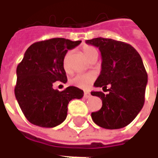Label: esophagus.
Masks as SVG:
<instances>
[{
  "instance_id": "1",
  "label": "esophagus",
  "mask_w": 158,
  "mask_h": 158,
  "mask_svg": "<svg viewBox=\"0 0 158 158\" xmlns=\"http://www.w3.org/2000/svg\"><path fill=\"white\" fill-rule=\"evenodd\" d=\"M85 98H89V97H90V93L88 92V91H85Z\"/></svg>"
}]
</instances>
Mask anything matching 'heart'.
Returning a JSON list of instances; mask_svg holds the SVG:
<instances>
[{"label": "heart", "mask_w": 158, "mask_h": 158, "mask_svg": "<svg viewBox=\"0 0 158 158\" xmlns=\"http://www.w3.org/2000/svg\"><path fill=\"white\" fill-rule=\"evenodd\" d=\"M82 50L84 55L85 56V57L89 61L93 57L98 56L97 50L92 45H83ZM70 55H71V52L69 51L62 58V68L67 72H69L70 70V66H69ZM95 79H96V76L93 73H83V74H77L75 77H73L71 80V83L76 87H79L81 89H87L92 84V82L95 81Z\"/></svg>", "instance_id": "obj_1"}]
</instances>
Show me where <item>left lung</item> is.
I'll use <instances>...</instances> for the list:
<instances>
[{
    "mask_svg": "<svg viewBox=\"0 0 158 158\" xmlns=\"http://www.w3.org/2000/svg\"><path fill=\"white\" fill-rule=\"evenodd\" d=\"M98 47L102 54V70L94 85L109 92L92 91L102 101V108L91 113L97 125L108 129H121L132 122L142 109L147 85V73L140 56L132 45L113 39L86 40Z\"/></svg>",
    "mask_w": 158,
    "mask_h": 158,
    "instance_id": "left-lung-1",
    "label": "left lung"
}]
</instances>
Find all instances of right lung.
Here are the masks:
<instances>
[{
  "mask_svg": "<svg viewBox=\"0 0 158 158\" xmlns=\"http://www.w3.org/2000/svg\"><path fill=\"white\" fill-rule=\"evenodd\" d=\"M80 43L54 38L35 42L27 49L17 68L14 92L23 113L33 124L44 128L61 124L67 118L69 102L84 96L82 89L75 86L62 91L53 89L56 81H68L62 58Z\"/></svg>",
  "mask_w": 158,
  "mask_h": 158,
  "instance_id": "right-lung-1",
  "label": "right lung"
}]
</instances>
